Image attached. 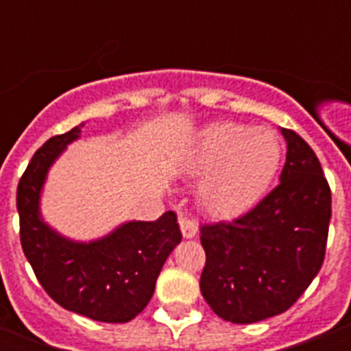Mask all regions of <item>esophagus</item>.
<instances>
[{
    "label": "esophagus",
    "mask_w": 351,
    "mask_h": 351,
    "mask_svg": "<svg viewBox=\"0 0 351 351\" xmlns=\"http://www.w3.org/2000/svg\"><path fill=\"white\" fill-rule=\"evenodd\" d=\"M179 226H181V232H182V237L184 239H191L197 235L198 232V225L190 218H181L179 219Z\"/></svg>",
    "instance_id": "obj_1"
}]
</instances>
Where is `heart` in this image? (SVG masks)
<instances>
[{"instance_id":"heart-1","label":"heart","mask_w":351,"mask_h":351,"mask_svg":"<svg viewBox=\"0 0 351 351\" xmlns=\"http://www.w3.org/2000/svg\"><path fill=\"white\" fill-rule=\"evenodd\" d=\"M281 163V144L263 126L213 123L200 130L182 170L200 182V202L207 213L228 218L258 202Z\"/></svg>"}]
</instances>
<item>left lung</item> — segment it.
Segmentation results:
<instances>
[{"label": "left lung", "instance_id": "left-lung-1", "mask_svg": "<svg viewBox=\"0 0 351 351\" xmlns=\"http://www.w3.org/2000/svg\"><path fill=\"white\" fill-rule=\"evenodd\" d=\"M287 161L280 184L228 223L200 228L204 299L219 318L255 324L281 315L320 271L330 221V188L315 151L281 128Z\"/></svg>", "mask_w": 351, "mask_h": 351}]
</instances>
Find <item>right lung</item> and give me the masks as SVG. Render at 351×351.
<instances>
[{
    "instance_id": "1",
    "label": "right lung",
    "mask_w": 351,
    "mask_h": 351,
    "mask_svg": "<svg viewBox=\"0 0 351 351\" xmlns=\"http://www.w3.org/2000/svg\"><path fill=\"white\" fill-rule=\"evenodd\" d=\"M49 138L17 186L21 244L40 285L68 311L96 322L126 324L147 306L161 267L181 243L176 213L156 221L121 223L95 241H73L43 221L40 200L47 173L80 128Z\"/></svg>"
}]
</instances>
